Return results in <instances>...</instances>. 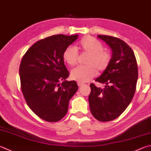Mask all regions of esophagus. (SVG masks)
Returning <instances> with one entry per match:
<instances>
[{
    "label": "esophagus",
    "mask_w": 151,
    "mask_h": 151,
    "mask_svg": "<svg viewBox=\"0 0 151 151\" xmlns=\"http://www.w3.org/2000/svg\"><path fill=\"white\" fill-rule=\"evenodd\" d=\"M77 84H78V86L79 87H81V86H83V85H84V83H79V82H78V83H77Z\"/></svg>",
    "instance_id": "esophagus-1"
}]
</instances>
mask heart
Masks as SVG:
<instances>
[{"label":"heart","mask_w":151,"mask_h":151,"mask_svg":"<svg viewBox=\"0 0 151 151\" xmlns=\"http://www.w3.org/2000/svg\"><path fill=\"white\" fill-rule=\"evenodd\" d=\"M78 48L88 54L85 59L86 65L80 66L72 70L70 76L79 83H85L90 80L98 72L102 73L108 67L111 61V56L104 51L102 43L95 38L85 36L78 43ZM78 55L72 47L65 49L63 53V59L70 67L75 66L77 62Z\"/></svg>","instance_id":"b5f03b06"}]
</instances>
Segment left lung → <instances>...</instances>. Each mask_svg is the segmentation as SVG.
Instances as JSON below:
<instances>
[{
	"label": "left lung",
	"mask_w": 151,
	"mask_h": 151,
	"mask_svg": "<svg viewBox=\"0 0 151 151\" xmlns=\"http://www.w3.org/2000/svg\"><path fill=\"white\" fill-rule=\"evenodd\" d=\"M98 37L108 44L112 54L108 67L95 79L105 87L90 84L88 102L92 116L104 122L117 118L129 105L135 92L138 68L135 54L125 42L105 35Z\"/></svg>",
	"instance_id": "left-lung-1"
}]
</instances>
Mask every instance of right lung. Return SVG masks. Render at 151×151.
I'll return each mask as SVG.
<instances>
[{"instance_id":"right-lung-1","label":"right lung","mask_w":151,"mask_h":151,"mask_svg":"<svg viewBox=\"0 0 151 151\" xmlns=\"http://www.w3.org/2000/svg\"><path fill=\"white\" fill-rule=\"evenodd\" d=\"M78 37L59 34L41 40L22 59L19 74L24 98L29 108L45 121L61 120L78 90L76 81L66 80L69 73L63 59L65 49Z\"/></svg>"}]
</instances>
